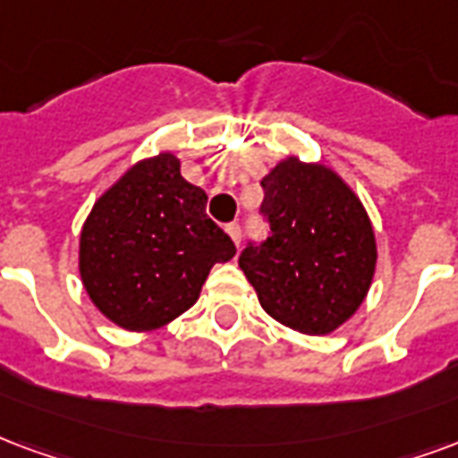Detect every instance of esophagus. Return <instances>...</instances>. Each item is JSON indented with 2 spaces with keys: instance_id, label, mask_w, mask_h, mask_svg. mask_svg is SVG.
<instances>
[{
  "instance_id": "34e87169",
  "label": "esophagus",
  "mask_w": 458,
  "mask_h": 458,
  "mask_svg": "<svg viewBox=\"0 0 458 458\" xmlns=\"http://www.w3.org/2000/svg\"><path fill=\"white\" fill-rule=\"evenodd\" d=\"M225 230H228V235H230V238H233V242H235V245H240V238H242V230H240L238 223H230V225Z\"/></svg>"
}]
</instances>
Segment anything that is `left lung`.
I'll use <instances>...</instances> for the list:
<instances>
[{
	"label": "left lung",
	"mask_w": 458,
	"mask_h": 458,
	"mask_svg": "<svg viewBox=\"0 0 458 458\" xmlns=\"http://www.w3.org/2000/svg\"><path fill=\"white\" fill-rule=\"evenodd\" d=\"M269 235L250 240L240 269L274 320L327 335L350 320L376 267L371 220L350 186L323 165L289 157L262 179Z\"/></svg>",
	"instance_id": "8db88e82"
}]
</instances>
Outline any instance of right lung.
I'll use <instances>...</instances> for the list:
<instances>
[{
    "label": "right lung",
    "instance_id": "1",
    "mask_svg": "<svg viewBox=\"0 0 458 458\" xmlns=\"http://www.w3.org/2000/svg\"><path fill=\"white\" fill-rule=\"evenodd\" d=\"M208 196L174 155L128 169L94 203L80 238V274L94 306L125 330H155L196 303L213 264L235 245L206 216Z\"/></svg>",
    "mask_w": 458,
    "mask_h": 458
}]
</instances>
